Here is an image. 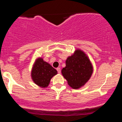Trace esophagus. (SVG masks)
Masks as SVG:
<instances>
[{
    "mask_svg": "<svg viewBox=\"0 0 122 122\" xmlns=\"http://www.w3.org/2000/svg\"><path fill=\"white\" fill-rule=\"evenodd\" d=\"M57 72H58V73H61V69H60V68H57Z\"/></svg>",
    "mask_w": 122,
    "mask_h": 122,
    "instance_id": "esophagus-1",
    "label": "esophagus"
}]
</instances>
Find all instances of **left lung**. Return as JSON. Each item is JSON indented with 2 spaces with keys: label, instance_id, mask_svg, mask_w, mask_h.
Segmentation results:
<instances>
[{
  "label": "left lung",
  "instance_id": "obj_1",
  "mask_svg": "<svg viewBox=\"0 0 122 122\" xmlns=\"http://www.w3.org/2000/svg\"><path fill=\"white\" fill-rule=\"evenodd\" d=\"M66 66L61 73L68 81V85L73 89L82 87L91 78L93 66L86 54L80 49L75 50L71 56L66 60Z\"/></svg>",
  "mask_w": 122,
  "mask_h": 122
}]
</instances>
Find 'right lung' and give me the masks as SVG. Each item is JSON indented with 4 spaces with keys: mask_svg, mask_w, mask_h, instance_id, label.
I'll return each instance as SVG.
<instances>
[{
    "mask_svg": "<svg viewBox=\"0 0 122 122\" xmlns=\"http://www.w3.org/2000/svg\"><path fill=\"white\" fill-rule=\"evenodd\" d=\"M57 74V71L41 57L38 58L33 66L31 76L36 84L42 88L47 87L50 80Z\"/></svg>",
    "mask_w": 122,
    "mask_h": 122,
    "instance_id": "right-lung-1",
    "label": "right lung"
}]
</instances>
